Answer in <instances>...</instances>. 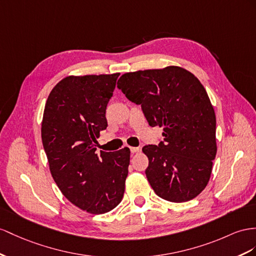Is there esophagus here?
<instances>
[{"label": "esophagus", "mask_w": 256, "mask_h": 256, "mask_svg": "<svg viewBox=\"0 0 256 256\" xmlns=\"http://www.w3.org/2000/svg\"><path fill=\"white\" fill-rule=\"evenodd\" d=\"M130 152H132V154H136V152H140L138 147H130Z\"/></svg>", "instance_id": "esophagus-1"}]
</instances>
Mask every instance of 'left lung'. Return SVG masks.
Returning <instances> with one entry per match:
<instances>
[{"instance_id": "8db88e82", "label": "left lung", "mask_w": 256, "mask_h": 256, "mask_svg": "<svg viewBox=\"0 0 256 256\" xmlns=\"http://www.w3.org/2000/svg\"><path fill=\"white\" fill-rule=\"evenodd\" d=\"M118 88L142 104L150 126L163 128L159 145L142 148L154 192L178 203L196 198L208 185L218 152L216 118L204 86L188 70L168 66L124 74Z\"/></svg>"}]
</instances>
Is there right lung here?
<instances>
[{
	"mask_svg": "<svg viewBox=\"0 0 256 256\" xmlns=\"http://www.w3.org/2000/svg\"><path fill=\"white\" fill-rule=\"evenodd\" d=\"M119 76H66L52 90L43 112L41 135L50 174L66 198L90 214L114 208L126 188L130 149L96 154Z\"/></svg>",
	"mask_w": 256,
	"mask_h": 256,
	"instance_id": "right-lung-1",
	"label": "right lung"
}]
</instances>
